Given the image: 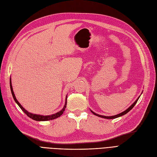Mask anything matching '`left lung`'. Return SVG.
Returning <instances> with one entry per match:
<instances>
[{"mask_svg":"<svg viewBox=\"0 0 157 157\" xmlns=\"http://www.w3.org/2000/svg\"><path fill=\"white\" fill-rule=\"evenodd\" d=\"M140 97V96H139V97H138V99H137L136 101H134V103H132V105L131 106H129L126 110H125V111L123 112H121V113H119V114L115 115V116H102V115H99V114H97V113H96L94 112L92 110H91V112H92L94 115H95V116H98V117H102V118H105V119H115V118H117V117H120V116H123V115L126 114L127 113H128L129 111H130V110L132 109V108L134 106V105L136 104V102H137L138 100L139 99Z\"/></svg>","mask_w":157,"mask_h":157,"instance_id":"obj_1","label":"left lung"}]
</instances>
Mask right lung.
Instances as JSON below:
<instances>
[{"instance_id": "1", "label": "right lung", "mask_w": 157, "mask_h": 157, "mask_svg": "<svg viewBox=\"0 0 157 157\" xmlns=\"http://www.w3.org/2000/svg\"><path fill=\"white\" fill-rule=\"evenodd\" d=\"M10 89H11V92H12V96L13 97V99L15 100V102L18 105V106L21 108V109L29 117H30L31 119L36 121H48V120H54V119H56L58 118V117H60L62 113H63L65 109H66V105H67V96H66V102H65V105L63 106V108L62 109V110H61L60 112H58L56 113H54V114L52 115H49V116H42V115H38V114H35V113H32L29 112L26 110H25L24 108L21 106V105L18 102V101L16 99V97L15 96V94L13 93V88H12V80H11V78L10 79Z\"/></svg>"}]
</instances>
